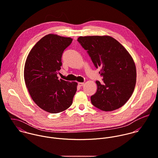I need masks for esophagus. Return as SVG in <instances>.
I'll return each mask as SVG.
<instances>
[{
    "mask_svg": "<svg viewBox=\"0 0 158 158\" xmlns=\"http://www.w3.org/2000/svg\"><path fill=\"white\" fill-rule=\"evenodd\" d=\"M78 85H79L80 87H83V86L85 85V84L83 83V82H79V83L78 84Z\"/></svg>",
    "mask_w": 158,
    "mask_h": 158,
    "instance_id": "1",
    "label": "esophagus"
}]
</instances>
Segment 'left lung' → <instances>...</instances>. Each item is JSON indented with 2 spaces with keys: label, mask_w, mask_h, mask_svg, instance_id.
<instances>
[{
  "label": "left lung",
  "mask_w": 158,
  "mask_h": 158,
  "mask_svg": "<svg viewBox=\"0 0 158 158\" xmlns=\"http://www.w3.org/2000/svg\"><path fill=\"white\" fill-rule=\"evenodd\" d=\"M87 50L103 83L96 81L97 91L91 96L92 104L107 112L122 107L132 94L136 83V67L125 47L108 35L79 36L77 39Z\"/></svg>",
  "instance_id": "obj_1"
}]
</instances>
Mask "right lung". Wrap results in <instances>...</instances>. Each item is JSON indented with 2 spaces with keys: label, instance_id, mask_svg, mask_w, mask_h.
I'll use <instances>...</instances> for the list:
<instances>
[{
  "label": "right lung",
  "instance_id": "add662e5",
  "mask_svg": "<svg viewBox=\"0 0 158 158\" xmlns=\"http://www.w3.org/2000/svg\"><path fill=\"white\" fill-rule=\"evenodd\" d=\"M73 39L48 34L32 48L26 60L24 77L26 87L35 103L52 114L69 108L77 91V83L59 80L64 50Z\"/></svg>",
  "mask_w": 158,
  "mask_h": 158
}]
</instances>
